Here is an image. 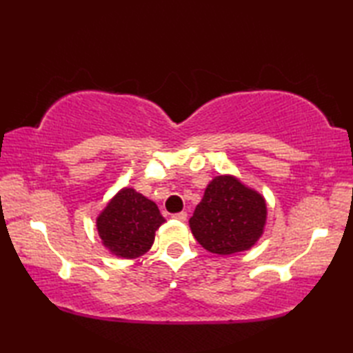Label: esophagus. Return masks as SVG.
Masks as SVG:
<instances>
[{
  "label": "esophagus",
  "mask_w": 353,
  "mask_h": 353,
  "mask_svg": "<svg viewBox=\"0 0 353 353\" xmlns=\"http://www.w3.org/2000/svg\"><path fill=\"white\" fill-rule=\"evenodd\" d=\"M186 212H177V214H172V219H176L179 221H185L186 220Z\"/></svg>",
  "instance_id": "esophagus-1"
}]
</instances>
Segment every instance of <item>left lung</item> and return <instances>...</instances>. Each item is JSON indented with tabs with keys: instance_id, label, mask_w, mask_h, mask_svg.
<instances>
[{
	"instance_id": "left-lung-1",
	"label": "left lung",
	"mask_w": 353,
	"mask_h": 353,
	"mask_svg": "<svg viewBox=\"0 0 353 353\" xmlns=\"http://www.w3.org/2000/svg\"><path fill=\"white\" fill-rule=\"evenodd\" d=\"M267 203L262 194L238 177L221 174L208 183L190 219L194 238L208 252L234 254L249 250L264 234Z\"/></svg>"
}]
</instances>
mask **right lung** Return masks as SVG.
<instances>
[{
	"mask_svg": "<svg viewBox=\"0 0 353 353\" xmlns=\"http://www.w3.org/2000/svg\"><path fill=\"white\" fill-rule=\"evenodd\" d=\"M165 219L154 201L133 188L119 190L97 216L101 244L123 259H134L150 250Z\"/></svg>",
	"mask_w": 353,
	"mask_h": 353,
	"instance_id": "obj_1",
	"label": "right lung"
}]
</instances>
